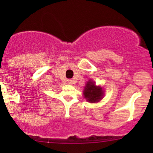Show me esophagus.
Returning a JSON list of instances; mask_svg holds the SVG:
<instances>
[{"instance_id": "obj_1", "label": "esophagus", "mask_w": 153, "mask_h": 153, "mask_svg": "<svg viewBox=\"0 0 153 153\" xmlns=\"http://www.w3.org/2000/svg\"><path fill=\"white\" fill-rule=\"evenodd\" d=\"M68 83H69V84H72V83H73V80H72L71 79H69V80H68Z\"/></svg>"}]
</instances>
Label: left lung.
Wrapping results in <instances>:
<instances>
[{
	"instance_id": "obj_1",
	"label": "left lung",
	"mask_w": 153,
	"mask_h": 153,
	"mask_svg": "<svg viewBox=\"0 0 153 153\" xmlns=\"http://www.w3.org/2000/svg\"><path fill=\"white\" fill-rule=\"evenodd\" d=\"M84 97L90 103H96L100 101L103 96V91L101 87H96L94 82L89 81L83 91Z\"/></svg>"
}]
</instances>
